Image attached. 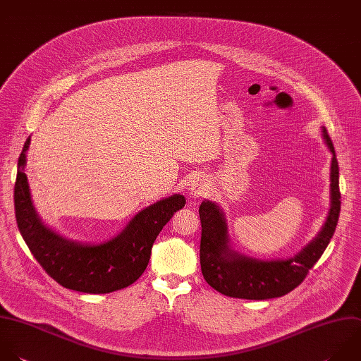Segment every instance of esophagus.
<instances>
[{"label":"esophagus","mask_w":361,"mask_h":361,"mask_svg":"<svg viewBox=\"0 0 361 361\" xmlns=\"http://www.w3.org/2000/svg\"><path fill=\"white\" fill-rule=\"evenodd\" d=\"M210 192H212V180L207 176L199 175L192 180L190 189H189V195L192 199L206 197L207 195H210Z\"/></svg>","instance_id":"34e87169"}]
</instances>
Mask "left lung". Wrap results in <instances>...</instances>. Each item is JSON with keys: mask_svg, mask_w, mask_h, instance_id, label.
<instances>
[{"mask_svg": "<svg viewBox=\"0 0 361 361\" xmlns=\"http://www.w3.org/2000/svg\"><path fill=\"white\" fill-rule=\"evenodd\" d=\"M322 135L333 155L330 165V209L316 237L293 257L257 259L235 251L230 244L224 212L212 200L202 202L199 207L202 223L200 267L206 282L217 292L251 300L279 298L295 289L317 262L334 234L341 203L334 147L324 127H322Z\"/></svg>", "mask_w": 361, "mask_h": 361, "instance_id": "8db88e82", "label": "left lung"}]
</instances>
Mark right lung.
<instances>
[{
  "label": "right lung",
  "instance_id": "1",
  "mask_svg": "<svg viewBox=\"0 0 361 361\" xmlns=\"http://www.w3.org/2000/svg\"><path fill=\"white\" fill-rule=\"evenodd\" d=\"M30 144L31 137L18 159L14 203L20 233L37 261L58 283L85 293H109L134 283L149 262L158 234L185 206V196L175 193L142 209L120 234L104 243L69 240L47 226L35 210L25 173Z\"/></svg>",
  "mask_w": 361,
  "mask_h": 361
}]
</instances>
